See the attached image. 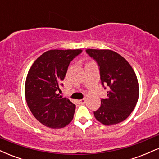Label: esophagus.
Here are the masks:
<instances>
[{
  "instance_id": "obj_1",
  "label": "esophagus",
  "mask_w": 159,
  "mask_h": 159,
  "mask_svg": "<svg viewBox=\"0 0 159 159\" xmlns=\"http://www.w3.org/2000/svg\"><path fill=\"white\" fill-rule=\"evenodd\" d=\"M85 102H86V100L84 99V98H82V99L78 100V102H79L80 104H84Z\"/></svg>"
}]
</instances>
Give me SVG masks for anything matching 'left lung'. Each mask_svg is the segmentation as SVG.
<instances>
[{
  "instance_id": "8db88e82",
  "label": "left lung",
  "mask_w": 159,
  "mask_h": 159,
  "mask_svg": "<svg viewBox=\"0 0 159 159\" xmlns=\"http://www.w3.org/2000/svg\"><path fill=\"white\" fill-rule=\"evenodd\" d=\"M86 52L96 61L102 84L108 89L106 98L93 114L98 122L105 125L125 120L135 107L139 97L136 74L125 58L107 49H87Z\"/></svg>"
}]
</instances>
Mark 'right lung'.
Here are the masks:
<instances>
[{
  "mask_svg": "<svg viewBox=\"0 0 159 159\" xmlns=\"http://www.w3.org/2000/svg\"><path fill=\"white\" fill-rule=\"evenodd\" d=\"M82 52L75 50H49L34 61L25 86L29 109L39 123L52 129H61L71 123L75 105L57 94L70 62Z\"/></svg>",
  "mask_w": 159,
  "mask_h": 159,
  "instance_id": "add662e5",
  "label": "right lung"
}]
</instances>
